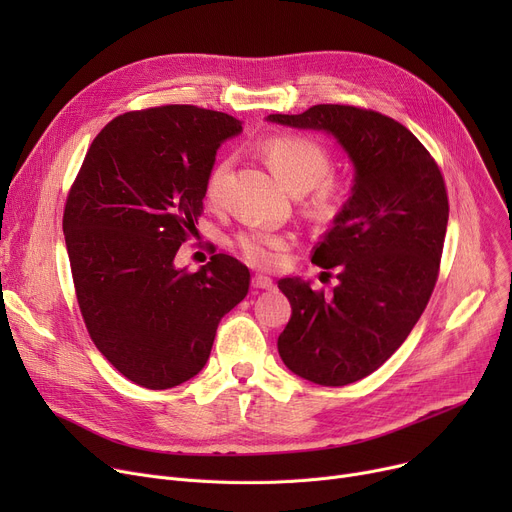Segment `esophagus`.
Returning <instances> with one entry per match:
<instances>
[{
  "label": "esophagus",
  "instance_id": "34e87169",
  "mask_svg": "<svg viewBox=\"0 0 512 512\" xmlns=\"http://www.w3.org/2000/svg\"><path fill=\"white\" fill-rule=\"evenodd\" d=\"M253 286L255 288H261V290H272L274 288V282L267 278V276H255L253 278Z\"/></svg>",
  "mask_w": 512,
  "mask_h": 512
}]
</instances>
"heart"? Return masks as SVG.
Returning a JSON list of instances; mask_svg holds the SVG:
<instances>
[{"mask_svg":"<svg viewBox=\"0 0 512 512\" xmlns=\"http://www.w3.org/2000/svg\"><path fill=\"white\" fill-rule=\"evenodd\" d=\"M265 155L276 176L292 193H307L324 180L330 172V155L319 143L305 137H278L265 145ZM228 172V161L215 166L207 178L205 195L209 201H218L222 182ZM311 209L319 218H332L338 209V195L330 184H320L311 201ZM238 249L255 267H274L280 255L290 247V236L276 230L253 228L238 236Z\"/></svg>","mask_w":512,"mask_h":512,"instance_id":"heart-1","label":"heart"}]
</instances>
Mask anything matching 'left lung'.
I'll return each mask as SVG.
<instances>
[{
	"instance_id": "8db88e82",
	"label": "left lung",
	"mask_w": 512,
	"mask_h": 512,
	"mask_svg": "<svg viewBox=\"0 0 512 512\" xmlns=\"http://www.w3.org/2000/svg\"><path fill=\"white\" fill-rule=\"evenodd\" d=\"M267 122L326 132L355 176L313 253L334 270L332 294L282 278L292 315L278 336L284 365L319 386H346L382 367L407 340L438 280L448 224L444 178L415 134L353 105H313Z\"/></svg>"
}]
</instances>
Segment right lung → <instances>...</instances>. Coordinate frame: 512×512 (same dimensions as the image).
Returning a JSON list of instances; mask_svg holds the SVG:
<instances>
[{"label":"right lung","mask_w":512,"mask_h":512,"mask_svg":"<svg viewBox=\"0 0 512 512\" xmlns=\"http://www.w3.org/2000/svg\"><path fill=\"white\" fill-rule=\"evenodd\" d=\"M240 132V120L195 105L130 112L97 134L70 188L64 236L80 313L99 353L143 388L195 378L220 319L249 292V267L230 255L195 274L176 265L215 153Z\"/></svg>","instance_id":"1"}]
</instances>
